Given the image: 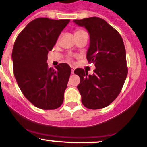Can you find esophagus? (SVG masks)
Listing matches in <instances>:
<instances>
[{
	"label": "esophagus",
	"mask_w": 147,
	"mask_h": 147,
	"mask_svg": "<svg viewBox=\"0 0 147 147\" xmlns=\"http://www.w3.org/2000/svg\"><path fill=\"white\" fill-rule=\"evenodd\" d=\"M74 71H75V67H71V72H72V74L74 73Z\"/></svg>",
	"instance_id": "1"
}]
</instances>
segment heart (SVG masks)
I'll use <instances>...</instances> for the list:
<instances>
[{"label":"heart","instance_id":"b5f03b06","mask_svg":"<svg viewBox=\"0 0 147 147\" xmlns=\"http://www.w3.org/2000/svg\"><path fill=\"white\" fill-rule=\"evenodd\" d=\"M83 31H82V30H76V31H75V34H79V33H81V32H83Z\"/></svg>","mask_w":147,"mask_h":147}]
</instances>
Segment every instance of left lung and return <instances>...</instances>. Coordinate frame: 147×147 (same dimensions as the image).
<instances>
[{"label":"left lung","mask_w":147,"mask_h":147,"mask_svg":"<svg viewBox=\"0 0 147 147\" xmlns=\"http://www.w3.org/2000/svg\"><path fill=\"white\" fill-rule=\"evenodd\" d=\"M90 36L86 59L94 64L93 75L81 68L75 70L80 82L78 89L83 105L89 109L109 105L118 96L127 75L126 51L122 38L114 28L97 17L75 20Z\"/></svg>","instance_id":"obj_1"}]
</instances>
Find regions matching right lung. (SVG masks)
I'll return each mask as SVG.
<instances>
[{
	"label": "right lung",
	"mask_w": 147,
	"mask_h": 147,
	"mask_svg": "<svg viewBox=\"0 0 147 147\" xmlns=\"http://www.w3.org/2000/svg\"><path fill=\"white\" fill-rule=\"evenodd\" d=\"M69 19L39 18L30 22L18 36L12 50L13 71L18 86L29 102L43 110L59 108L70 76V67L61 63L49 68L47 54L52 51Z\"/></svg>",
	"instance_id": "1"
}]
</instances>
